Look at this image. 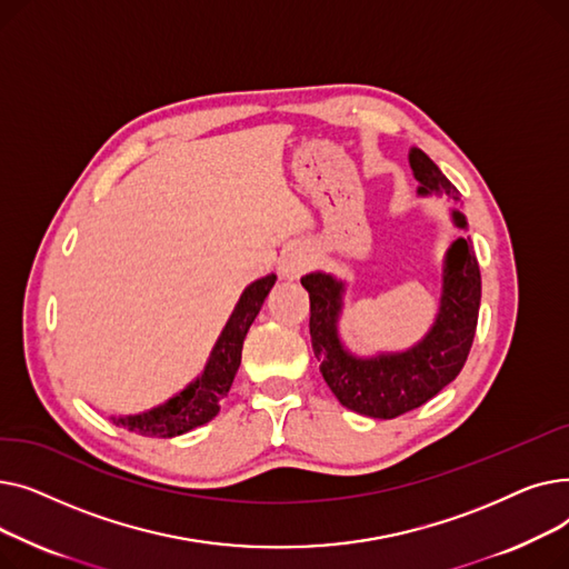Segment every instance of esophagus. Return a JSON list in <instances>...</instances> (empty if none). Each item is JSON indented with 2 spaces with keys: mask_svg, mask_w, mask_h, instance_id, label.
<instances>
[{
  "mask_svg": "<svg viewBox=\"0 0 569 569\" xmlns=\"http://www.w3.org/2000/svg\"><path fill=\"white\" fill-rule=\"evenodd\" d=\"M311 264H313V253L302 247H295L292 251L286 253L281 262V274L283 279H300Z\"/></svg>",
  "mask_w": 569,
  "mask_h": 569,
  "instance_id": "esophagus-1",
  "label": "esophagus"
}]
</instances>
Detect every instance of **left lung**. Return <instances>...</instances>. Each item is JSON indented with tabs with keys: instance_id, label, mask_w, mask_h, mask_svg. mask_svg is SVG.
<instances>
[{
	"instance_id": "obj_1",
	"label": "left lung",
	"mask_w": 569,
	"mask_h": 569,
	"mask_svg": "<svg viewBox=\"0 0 569 569\" xmlns=\"http://www.w3.org/2000/svg\"><path fill=\"white\" fill-rule=\"evenodd\" d=\"M408 163L420 187L417 196H447L459 200L455 184L440 168L412 147ZM450 219L459 234L442 258V286L438 313L429 332L406 350L357 355L339 332L343 313L346 281L327 272L302 277L311 300V346L320 362V373L341 406L378 420H392L433 399L450 385L466 365L477 313L482 300L480 264H477L468 221L459 207H450Z\"/></svg>"
}]
</instances>
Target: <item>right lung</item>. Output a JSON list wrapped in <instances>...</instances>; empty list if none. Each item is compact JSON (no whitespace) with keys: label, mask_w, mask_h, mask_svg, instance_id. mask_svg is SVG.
Wrapping results in <instances>:
<instances>
[{"label":"right lung","mask_w":569,"mask_h":569,"mask_svg":"<svg viewBox=\"0 0 569 569\" xmlns=\"http://www.w3.org/2000/svg\"><path fill=\"white\" fill-rule=\"evenodd\" d=\"M274 283L277 274H267L244 288L212 352L207 357L204 369L184 390H179L168 401L144 412L110 415L112 425L124 427L138 436L174 438L214 420L221 408V399L228 397L239 362H242V346L249 327L262 309L264 297Z\"/></svg>","instance_id":"right-lung-1"}]
</instances>
